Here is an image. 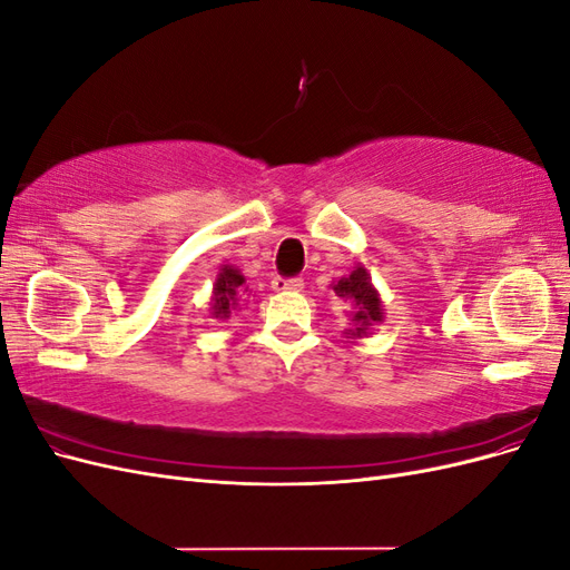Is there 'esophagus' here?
I'll use <instances>...</instances> for the list:
<instances>
[{
  "label": "esophagus",
  "instance_id": "1",
  "mask_svg": "<svg viewBox=\"0 0 570 570\" xmlns=\"http://www.w3.org/2000/svg\"><path fill=\"white\" fill-rule=\"evenodd\" d=\"M302 287H304L302 278H283V275H278V278H273V289H278V292L302 289Z\"/></svg>",
  "mask_w": 570,
  "mask_h": 570
}]
</instances>
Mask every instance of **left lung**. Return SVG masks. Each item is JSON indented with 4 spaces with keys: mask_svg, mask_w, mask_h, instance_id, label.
Listing matches in <instances>:
<instances>
[{
    "mask_svg": "<svg viewBox=\"0 0 570 570\" xmlns=\"http://www.w3.org/2000/svg\"><path fill=\"white\" fill-rule=\"evenodd\" d=\"M333 289L337 292V297H347L354 302V337L366 335L368 325L383 321V308H381V297H377V292L373 289L371 281H368V273L364 268H356L352 271V275L347 278H342L333 285Z\"/></svg>",
    "mask_w": 570,
    "mask_h": 570,
    "instance_id": "8db88e82",
    "label": "left lung"
}]
</instances>
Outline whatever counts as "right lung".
<instances>
[{"label": "right lung", "instance_id": "obj_1", "mask_svg": "<svg viewBox=\"0 0 570 570\" xmlns=\"http://www.w3.org/2000/svg\"><path fill=\"white\" fill-rule=\"evenodd\" d=\"M243 285H245V278L235 268H230V266L223 268V273L216 281V287H214V314L216 316L226 318L230 314V308H235L237 299L247 295V287H243Z\"/></svg>", "mask_w": 570, "mask_h": 570}]
</instances>
